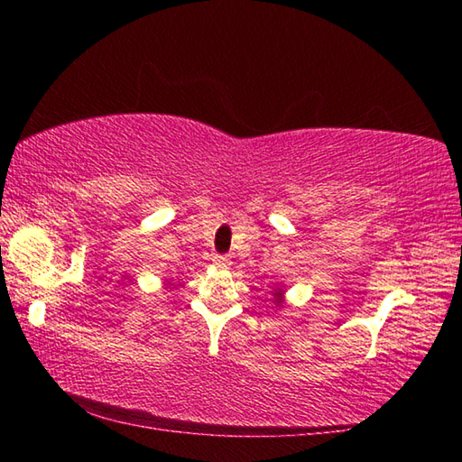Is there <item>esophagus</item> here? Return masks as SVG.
<instances>
[{
	"instance_id": "34e87169",
	"label": "esophagus",
	"mask_w": 462,
	"mask_h": 462,
	"mask_svg": "<svg viewBox=\"0 0 462 462\" xmlns=\"http://www.w3.org/2000/svg\"><path fill=\"white\" fill-rule=\"evenodd\" d=\"M214 264H216V267H228L230 256L228 254H216L214 256Z\"/></svg>"
}]
</instances>
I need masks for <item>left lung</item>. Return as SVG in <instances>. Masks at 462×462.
<instances>
[{"mask_svg":"<svg viewBox=\"0 0 462 462\" xmlns=\"http://www.w3.org/2000/svg\"><path fill=\"white\" fill-rule=\"evenodd\" d=\"M275 303H277V306L281 303V291H275Z\"/></svg>","mask_w":462,"mask_h":462,"instance_id":"obj_1","label":"left lung"}]
</instances>
